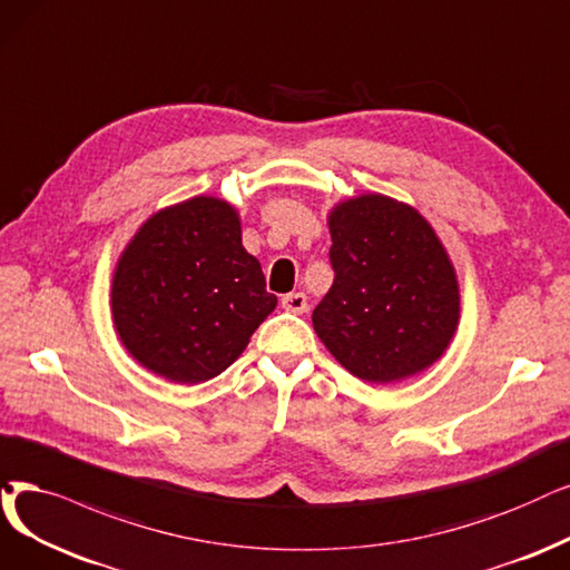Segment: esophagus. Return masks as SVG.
I'll return each instance as SVG.
<instances>
[{"label": "esophagus", "instance_id": "esophagus-1", "mask_svg": "<svg viewBox=\"0 0 570 570\" xmlns=\"http://www.w3.org/2000/svg\"><path fill=\"white\" fill-rule=\"evenodd\" d=\"M281 304H283V308L287 311V313H304L306 311V294L304 292H289V294H285V297L281 299Z\"/></svg>", "mask_w": 570, "mask_h": 570}]
</instances>
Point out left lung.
Wrapping results in <instances>:
<instances>
[{
  "label": "left lung",
  "instance_id": "1",
  "mask_svg": "<svg viewBox=\"0 0 570 570\" xmlns=\"http://www.w3.org/2000/svg\"><path fill=\"white\" fill-rule=\"evenodd\" d=\"M334 283L313 330L341 367L370 383L412 379L449 348L461 321L456 268L430 222L383 194L327 215Z\"/></svg>",
  "mask_w": 570,
  "mask_h": 570
}]
</instances>
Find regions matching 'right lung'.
<instances>
[{
	"label": "right lung",
	"mask_w": 570,
	"mask_h": 570,
	"mask_svg": "<svg viewBox=\"0 0 570 570\" xmlns=\"http://www.w3.org/2000/svg\"><path fill=\"white\" fill-rule=\"evenodd\" d=\"M240 236L229 200L194 196L154 213L128 240L111 278V317L145 370L187 385L215 379L276 308Z\"/></svg>",
	"instance_id": "obj_1"
}]
</instances>
